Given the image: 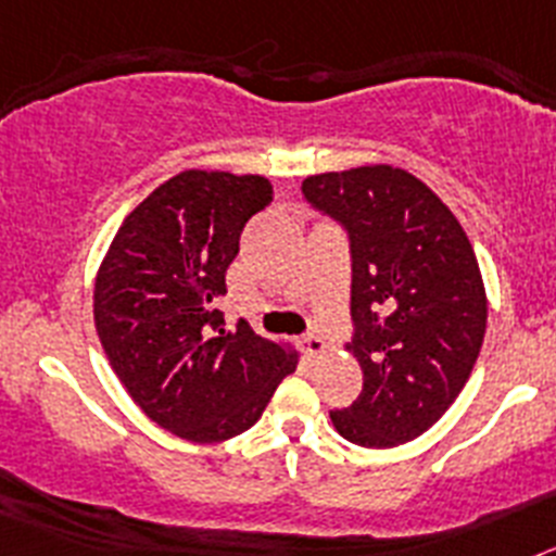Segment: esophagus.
I'll use <instances>...</instances> for the list:
<instances>
[{"label": "esophagus", "mask_w": 556, "mask_h": 556, "mask_svg": "<svg viewBox=\"0 0 556 556\" xmlns=\"http://www.w3.org/2000/svg\"><path fill=\"white\" fill-rule=\"evenodd\" d=\"M301 345L308 356H323V353H326V342H323L320 333H314V331H308L306 337L301 339Z\"/></svg>", "instance_id": "34e87169"}]
</instances>
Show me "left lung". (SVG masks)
I'll list each match as a JSON object with an SVG mask.
<instances>
[{
	"instance_id": "left-lung-1",
	"label": "left lung",
	"mask_w": 556,
	"mask_h": 556,
	"mask_svg": "<svg viewBox=\"0 0 556 556\" xmlns=\"http://www.w3.org/2000/svg\"><path fill=\"white\" fill-rule=\"evenodd\" d=\"M312 208L351 242L348 351L365 372L339 434L362 448L409 443L445 415L479 358L488 298L468 236L448 205L395 166H358L303 180Z\"/></svg>"
}]
</instances>
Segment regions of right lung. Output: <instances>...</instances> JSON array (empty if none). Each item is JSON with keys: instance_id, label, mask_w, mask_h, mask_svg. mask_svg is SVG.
<instances>
[{"instance_id": "add662e5", "label": "right lung", "mask_w": 556, "mask_h": 556, "mask_svg": "<svg viewBox=\"0 0 556 556\" xmlns=\"http://www.w3.org/2000/svg\"><path fill=\"white\" fill-rule=\"evenodd\" d=\"M273 203L262 175L186 169L141 200L94 283V323L113 372L150 420L223 443L262 417L298 353L248 323L225 331L219 301L239 236Z\"/></svg>"}]
</instances>
